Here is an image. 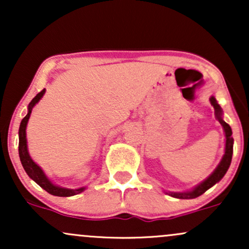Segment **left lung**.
Returning a JSON list of instances; mask_svg holds the SVG:
<instances>
[{
    "mask_svg": "<svg viewBox=\"0 0 249 249\" xmlns=\"http://www.w3.org/2000/svg\"><path fill=\"white\" fill-rule=\"evenodd\" d=\"M211 104L213 105L214 107V113H215L216 119H218L220 124L222 125L225 131V137H226V146H225V154L222 157L221 161L219 162L218 167L214 170V172L208 177L207 179H205L201 184H199L198 186H196L193 190L187 191V192H166L168 196H173V198H178V199H194L196 196H201L204 194L208 188H211L216 182H219L220 180L224 178V176L227 172L228 167H230L231 161H232V156H233V142L234 139L232 137V128H231L230 125L226 123L224 119H222V110L220 107V105L216 102V99L212 96L210 98Z\"/></svg>",
    "mask_w": 249,
    "mask_h": 249,
    "instance_id": "left-lung-1",
    "label": "left lung"
}]
</instances>
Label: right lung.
Returning <instances> with one entry per match:
<instances>
[{
	"instance_id": "add662e5",
	"label": "right lung",
	"mask_w": 249,
	"mask_h": 249,
	"mask_svg": "<svg viewBox=\"0 0 249 249\" xmlns=\"http://www.w3.org/2000/svg\"><path fill=\"white\" fill-rule=\"evenodd\" d=\"M45 92V89H43L41 92H38L37 95L34 97L33 101L29 103V107H28V113L27 116L22 119L21 125H19V130H18V154H19V159H21L22 166H23L24 171L27 172L28 176L30 177L36 184H38L43 190L47 191L48 193L53 194V196H76V194L82 193L83 191L85 190V187H81L77 188V190H70V188H64V187H59L53 185V182L48 179V177L45 176L44 172L42 171V168L36 164L33 159L30 158L29 152H28V145H27V134H25V128H27V124L28 121L30 118V113L33 107H35L37 103L39 102V99L42 98L43 95Z\"/></svg>"
}]
</instances>
